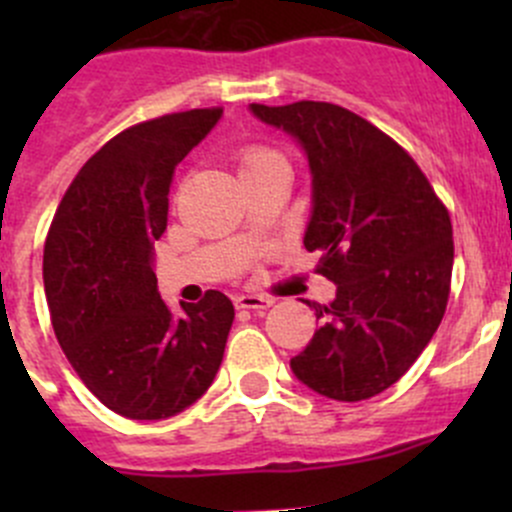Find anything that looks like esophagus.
Returning a JSON list of instances; mask_svg holds the SVG:
<instances>
[{"label": "esophagus", "mask_w": 512, "mask_h": 512, "mask_svg": "<svg viewBox=\"0 0 512 512\" xmlns=\"http://www.w3.org/2000/svg\"><path fill=\"white\" fill-rule=\"evenodd\" d=\"M237 309H255V312H265L272 307L270 297H262V294H237L235 297Z\"/></svg>", "instance_id": "1"}]
</instances>
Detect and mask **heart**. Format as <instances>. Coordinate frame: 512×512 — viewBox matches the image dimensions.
<instances>
[{
	"label": "heart",
	"instance_id": "b5f03b06",
	"mask_svg": "<svg viewBox=\"0 0 512 512\" xmlns=\"http://www.w3.org/2000/svg\"><path fill=\"white\" fill-rule=\"evenodd\" d=\"M275 158L280 156H277L275 151H267V148H247V151L240 156V173L257 168V165L262 163H270V160Z\"/></svg>",
	"mask_w": 512,
	"mask_h": 512
}]
</instances>
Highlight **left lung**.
Wrapping results in <instances>:
<instances>
[{
    "instance_id": "1",
    "label": "left lung",
    "mask_w": 512,
    "mask_h": 512,
    "mask_svg": "<svg viewBox=\"0 0 512 512\" xmlns=\"http://www.w3.org/2000/svg\"><path fill=\"white\" fill-rule=\"evenodd\" d=\"M287 133L312 175L304 247L337 285L322 327L289 361L292 374L334 401H364L401 379L446 312L453 270L448 210L414 158L356 113L322 101L250 103Z\"/></svg>"
}]
</instances>
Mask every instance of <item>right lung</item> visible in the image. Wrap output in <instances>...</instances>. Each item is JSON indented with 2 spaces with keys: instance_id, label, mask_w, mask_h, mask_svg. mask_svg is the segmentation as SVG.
Here are the masks:
<instances>
[{
  "instance_id": "right-lung-1",
  "label": "right lung",
  "mask_w": 512,
  "mask_h": 512,
  "mask_svg": "<svg viewBox=\"0 0 512 512\" xmlns=\"http://www.w3.org/2000/svg\"><path fill=\"white\" fill-rule=\"evenodd\" d=\"M223 118L193 108L126 128L66 190L44 245L56 339L91 394L133 421L193 406L223 361L235 309L218 289L170 312L158 294L153 242L168 225L180 163Z\"/></svg>"
}]
</instances>
